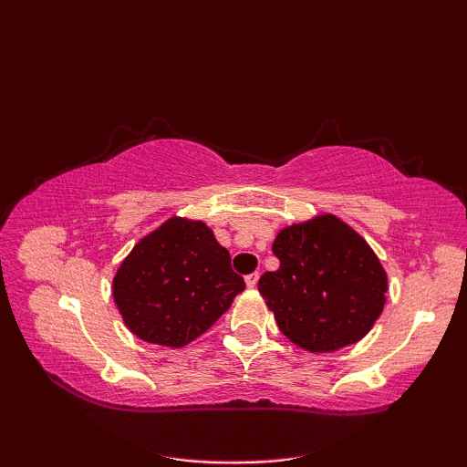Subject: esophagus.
<instances>
[{"mask_svg": "<svg viewBox=\"0 0 467 467\" xmlns=\"http://www.w3.org/2000/svg\"><path fill=\"white\" fill-rule=\"evenodd\" d=\"M244 283H246V286H249V289H254L256 286V283H259V273H251V275H246L244 276Z\"/></svg>", "mask_w": 467, "mask_h": 467, "instance_id": "obj_1", "label": "esophagus"}]
</instances>
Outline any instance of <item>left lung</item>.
I'll list each match as a JSON object with an SVG mask.
<instances>
[{
  "label": "left lung",
  "instance_id": "obj_1",
  "mask_svg": "<svg viewBox=\"0 0 467 467\" xmlns=\"http://www.w3.org/2000/svg\"><path fill=\"white\" fill-rule=\"evenodd\" d=\"M259 291L285 337L311 353L359 341L383 311L387 275L359 234L333 214L286 226Z\"/></svg>",
  "mask_w": 467,
  "mask_h": 467
}]
</instances>
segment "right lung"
<instances>
[{
  "label": "right lung",
  "instance_id": "1",
  "mask_svg": "<svg viewBox=\"0 0 467 467\" xmlns=\"http://www.w3.org/2000/svg\"><path fill=\"white\" fill-rule=\"evenodd\" d=\"M244 279L204 223L171 218L126 256L114 301L128 329L148 343L182 347L211 329Z\"/></svg>",
  "mask_w": 467,
  "mask_h": 467
}]
</instances>
